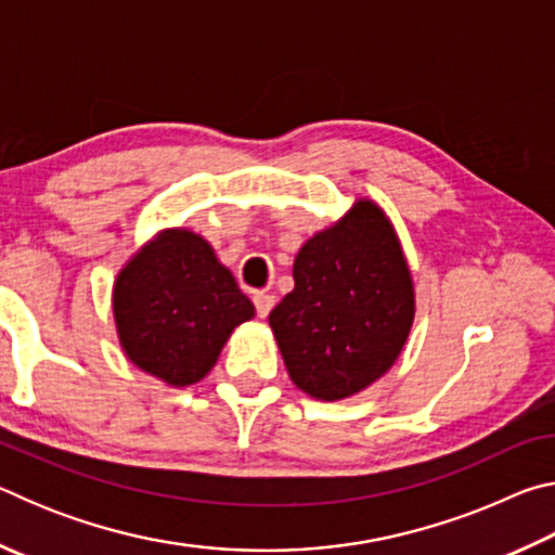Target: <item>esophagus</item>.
Masks as SVG:
<instances>
[{"mask_svg": "<svg viewBox=\"0 0 555 555\" xmlns=\"http://www.w3.org/2000/svg\"><path fill=\"white\" fill-rule=\"evenodd\" d=\"M274 304H276V298L267 294V291H257L255 294V306H257L259 318H267L271 313V308H274Z\"/></svg>", "mask_w": 555, "mask_h": 555, "instance_id": "34e87169", "label": "esophagus"}]
</instances>
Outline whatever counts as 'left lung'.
<instances>
[{"mask_svg":"<svg viewBox=\"0 0 555 555\" xmlns=\"http://www.w3.org/2000/svg\"><path fill=\"white\" fill-rule=\"evenodd\" d=\"M296 286L269 313L291 382L340 401L387 374L409 340L416 288L401 240L377 203L354 198L294 259Z\"/></svg>","mask_w":555,"mask_h":555,"instance_id":"left-lung-1","label":"left lung"}]
</instances>
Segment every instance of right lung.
I'll list each match as a JSON object with an SVG mask.
<instances>
[{
  "label": "right lung",
  "mask_w": 555,
  "mask_h": 555,
  "mask_svg": "<svg viewBox=\"0 0 555 555\" xmlns=\"http://www.w3.org/2000/svg\"><path fill=\"white\" fill-rule=\"evenodd\" d=\"M112 315L134 367L168 387H191L208 377L255 306L203 234L166 228L119 269Z\"/></svg>",
  "instance_id": "add662e5"
}]
</instances>
